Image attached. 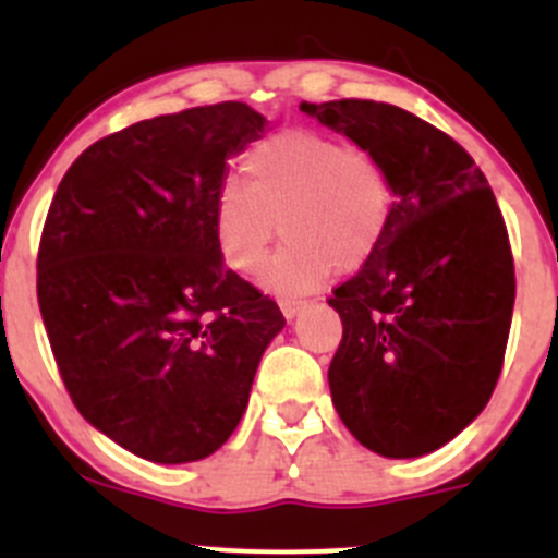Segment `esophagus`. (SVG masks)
I'll return each instance as SVG.
<instances>
[{
    "label": "esophagus",
    "instance_id": "34e87169",
    "mask_svg": "<svg viewBox=\"0 0 558 558\" xmlns=\"http://www.w3.org/2000/svg\"><path fill=\"white\" fill-rule=\"evenodd\" d=\"M280 311H283L286 318H296V315L305 311V302H300V300H280Z\"/></svg>",
    "mask_w": 558,
    "mask_h": 558
}]
</instances>
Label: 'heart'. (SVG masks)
<instances>
[{
    "label": "heart",
    "instance_id": "1",
    "mask_svg": "<svg viewBox=\"0 0 558 558\" xmlns=\"http://www.w3.org/2000/svg\"><path fill=\"white\" fill-rule=\"evenodd\" d=\"M243 172L218 183L213 234L223 262L253 275L280 221L289 243L264 272L267 289L305 294L335 267L359 269L384 243L393 191L375 156L315 129H283L247 150Z\"/></svg>",
    "mask_w": 558,
    "mask_h": 558
}]
</instances>
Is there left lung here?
<instances>
[{"mask_svg":"<svg viewBox=\"0 0 558 558\" xmlns=\"http://www.w3.org/2000/svg\"><path fill=\"white\" fill-rule=\"evenodd\" d=\"M300 110L375 156L393 191L384 243L329 300L342 320L331 402L369 451L432 453L502 373L515 302L502 213L472 156L413 112L373 99Z\"/></svg>","mask_w":558,"mask_h":558,"instance_id":"1","label":"left lung"}]
</instances>
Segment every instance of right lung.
Masks as SVG:
<instances>
[{
    "label": "right lung",
    "instance_id": "obj_1",
    "mask_svg": "<svg viewBox=\"0 0 558 558\" xmlns=\"http://www.w3.org/2000/svg\"><path fill=\"white\" fill-rule=\"evenodd\" d=\"M267 118L221 102L132 123L83 150L50 202L37 300L83 418L156 464L216 453L286 326L227 269L213 199Z\"/></svg>",
    "mask_w": 558,
    "mask_h": 558
}]
</instances>
